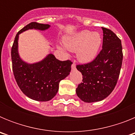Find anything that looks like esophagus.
<instances>
[{
    "mask_svg": "<svg viewBox=\"0 0 135 135\" xmlns=\"http://www.w3.org/2000/svg\"><path fill=\"white\" fill-rule=\"evenodd\" d=\"M71 70H72V71L76 70V65H75L74 63H73V64L71 65Z\"/></svg>",
    "mask_w": 135,
    "mask_h": 135,
    "instance_id": "obj_1",
    "label": "esophagus"
}]
</instances>
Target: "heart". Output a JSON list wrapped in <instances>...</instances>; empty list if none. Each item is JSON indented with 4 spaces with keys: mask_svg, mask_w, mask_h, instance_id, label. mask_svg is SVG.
Segmentation results:
<instances>
[{
    "mask_svg": "<svg viewBox=\"0 0 135 135\" xmlns=\"http://www.w3.org/2000/svg\"><path fill=\"white\" fill-rule=\"evenodd\" d=\"M65 48L71 52H76L77 59L82 64H89L96 58L99 51L102 38L97 32L82 30L71 36L64 38ZM61 50H65L59 47Z\"/></svg>",
    "mask_w": 135,
    "mask_h": 135,
    "instance_id": "b5f03b06",
    "label": "heart"
}]
</instances>
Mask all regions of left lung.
I'll return each instance as SVG.
<instances>
[{
  "mask_svg": "<svg viewBox=\"0 0 135 135\" xmlns=\"http://www.w3.org/2000/svg\"><path fill=\"white\" fill-rule=\"evenodd\" d=\"M102 50L94 61L76 68L82 74V82L76 89L77 96L85 103L100 101L109 96L120 75L123 54L121 40L112 30L102 27Z\"/></svg>",
  "mask_w": 135,
  "mask_h": 135,
  "instance_id": "obj_1",
  "label": "left lung"
}]
</instances>
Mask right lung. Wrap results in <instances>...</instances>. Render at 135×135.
Returning a JSON list of instances; mask_svg holds the SVG:
<instances>
[{
	"label": "right lung",
	"instance_id": "add662e5",
	"mask_svg": "<svg viewBox=\"0 0 135 135\" xmlns=\"http://www.w3.org/2000/svg\"><path fill=\"white\" fill-rule=\"evenodd\" d=\"M51 26L32 22L17 34L11 49L13 71L20 89L27 97L38 101H48L56 95L59 82L70 74V61H61L52 53L33 64L26 62L19 53V36L28 30L45 31Z\"/></svg>",
	"mask_w": 135,
	"mask_h": 135
}]
</instances>
